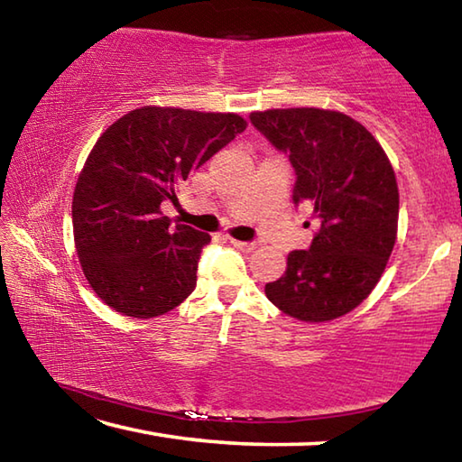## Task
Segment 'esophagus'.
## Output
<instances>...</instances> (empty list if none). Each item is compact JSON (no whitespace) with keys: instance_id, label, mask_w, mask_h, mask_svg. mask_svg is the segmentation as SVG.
Returning a JSON list of instances; mask_svg holds the SVG:
<instances>
[{"instance_id":"obj_1","label":"esophagus","mask_w":462,"mask_h":462,"mask_svg":"<svg viewBox=\"0 0 462 462\" xmlns=\"http://www.w3.org/2000/svg\"><path fill=\"white\" fill-rule=\"evenodd\" d=\"M230 242H232V245L236 246V248L246 250V253H250V250H254L256 246H259V245H256V242H245V240H234V238H230Z\"/></svg>"}]
</instances>
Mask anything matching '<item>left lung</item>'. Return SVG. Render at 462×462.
Instances as JSON below:
<instances>
[{
	"label": "left lung",
	"mask_w": 462,
	"mask_h": 462,
	"mask_svg": "<svg viewBox=\"0 0 462 462\" xmlns=\"http://www.w3.org/2000/svg\"><path fill=\"white\" fill-rule=\"evenodd\" d=\"M250 122L289 156L293 203L310 206L316 222L310 248L289 253L283 277L264 293L301 322L348 314L377 285L395 245L400 193L385 151L363 124L330 109H267Z\"/></svg>",
	"instance_id": "left-lung-1"
}]
</instances>
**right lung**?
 <instances>
[{"label": "right lung", "instance_id": "1", "mask_svg": "<svg viewBox=\"0 0 462 462\" xmlns=\"http://www.w3.org/2000/svg\"><path fill=\"white\" fill-rule=\"evenodd\" d=\"M246 130L236 114L144 106L114 122L75 185V248L93 291L130 318L177 308L198 283L209 234L161 212L189 173Z\"/></svg>", "mask_w": 462, "mask_h": 462}]
</instances>
